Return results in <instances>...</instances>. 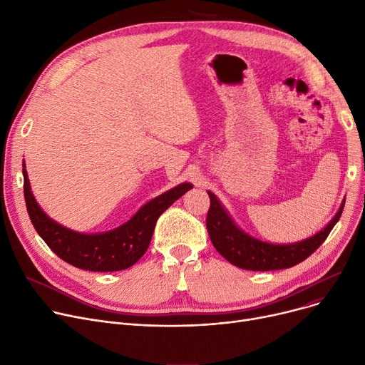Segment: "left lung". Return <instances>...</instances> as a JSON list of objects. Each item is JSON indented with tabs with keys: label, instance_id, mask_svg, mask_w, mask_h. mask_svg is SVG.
<instances>
[{
	"label": "left lung",
	"instance_id": "obj_1",
	"mask_svg": "<svg viewBox=\"0 0 365 365\" xmlns=\"http://www.w3.org/2000/svg\"><path fill=\"white\" fill-rule=\"evenodd\" d=\"M207 213V231L216 250L229 262L245 271H277L292 267L308 259L327 240L339 222L344 200L331 222L318 234L293 244H271L245 234L223 208L217 197L210 192Z\"/></svg>",
	"mask_w": 365,
	"mask_h": 365
}]
</instances>
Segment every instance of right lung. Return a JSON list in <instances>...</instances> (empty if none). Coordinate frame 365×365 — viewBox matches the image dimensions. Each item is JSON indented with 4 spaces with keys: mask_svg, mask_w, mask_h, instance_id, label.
<instances>
[{
    "mask_svg": "<svg viewBox=\"0 0 365 365\" xmlns=\"http://www.w3.org/2000/svg\"><path fill=\"white\" fill-rule=\"evenodd\" d=\"M189 189H192V185L180 183L167 190L112 231L81 234L54 222L43 212L32 195L24 163V194L35 231L62 260L93 272L123 271L136 263L148 250L158 217Z\"/></svg>",
    "mask_w": 365,
    "mask_h": 365,
    "instance_id": "right-lung-1",
    "label": "right lung"
}]
</instances>
